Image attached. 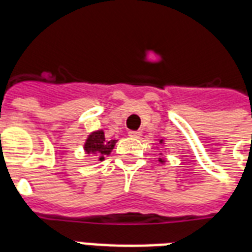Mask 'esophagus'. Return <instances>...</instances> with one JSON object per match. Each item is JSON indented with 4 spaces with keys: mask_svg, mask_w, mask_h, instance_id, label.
I'll list each match as a JSON object with an SVG mask.
<instances>
[{
    "mask_svg": "<svg viewBox=\"0 0 252 252\" xmlns=\"http://www.w3.org/2000/svg\"><path fill=\"white\" fill-rule=\"evenodd\" d=\"M128 136L138 139V138H140V131H128Z\"/></svg>",
    "mask_w": 252,
    "mask_h": 252,
    "instance_id": "obj_1",
    "label": "esophagus"
}]
</instances>
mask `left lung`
I'll list each match as a JSON object with an SVG mask.
<instances>
[{
	"mask_svg": "<svg viewBox=\"0 0 252 252\" xmlns=\"http://www.w3.org/2000/svg\"><path fill=\"white\" fill-rule=\"evenodd\" d=\"M159 144H164V140L159 139ZM161 155H163V154L160 153V158H158V161H159V163H161V164H164V163H165V158H163V157H161Z\"/></svg>",
	"mask_w": 252,
	"mask_h": 252,
	"instance_id": "8db88e82",
	"label": "left lung"
}]
</instances>
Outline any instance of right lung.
Segmentation results:
<instances>
[{
  "mask_svg": "<svg viewBox=\"0 0 252 252\" xmlns=\"http://www.w3.org/2000/svg\"><path fill=\"white\" fill-rule=\"evenodd\" d=\"M116 143V139L109 140L105 138L104 130H95L87 136L84 143V153L87 155H93L99 161H102L105 160V157L110 155Z\"/></svg>",
  "mask_w": 252,
  "mask_h": 252,
  "instance_id": "obj_1",
  "label": "right lung"
}]
</instances>
